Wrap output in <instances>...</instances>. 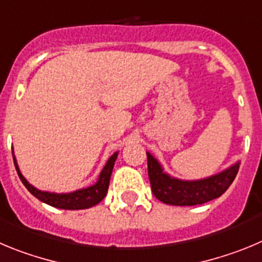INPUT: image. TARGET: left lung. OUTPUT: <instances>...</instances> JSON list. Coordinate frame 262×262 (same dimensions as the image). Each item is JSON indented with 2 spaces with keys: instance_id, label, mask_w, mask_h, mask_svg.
<instances>
[{
  "instance_id": "8db88e82",
  "label": "left lung",
  "mask_w": 262,
  "mask_h": 262,
  "mask_svg": "<svg viewBox=\"0 0 262 262\" xmlns=\"http://www.w3.org/2000/svg\"><path fill=\"white\" fill-rule=\"evenodd\" d=\"M146 154L152 193L159 201L175 206H194L221 197L236 178L240 166V162H236L225 171L201 180H180L166 173L150 152Z\"/></svg>"
}]
</instances>
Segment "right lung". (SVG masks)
Masks as SVG:
<instances>
[{"mask_svg": "<svg viewBox=\"0 0 262 262\" xmlns=\"http://www.w3.org/2000/svg\"><path fill=\"white\" fill-rule=\"evenodd\" d=\"M117 154H119V151L114 152V154L111 155V158L107 160V163H105L104 168L102 169L100 175H99L98 181H96L94 185L83 188V189L74 190V192L72 193H51L36 189V188L32 187L31 184L28 183V181L23 178L22 173H20L19 167H18L16 159L15 157H14V152L13 159L20 181L25 184V187L27 188L28 192L31 193V194H34L37 200H40V201L44 202V204L51 205V206L53 207H57V209L79 210V209H89V207L95 206V205H98L99 202L104 199L105 194H107L108 187H110V179L111 175H112V169H114Z\"/></svg>", "mask_w": 262, "mask_h": 262, "instance_id": "obj_1", "label": "right lung"}]
</instances>
